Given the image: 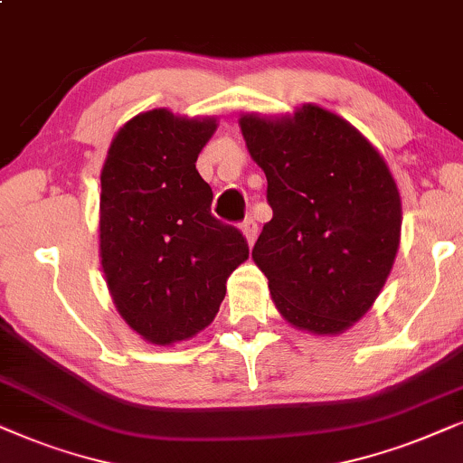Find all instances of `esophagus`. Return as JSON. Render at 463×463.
<instances>
[{
    "label": "esophagus",
    "instance_id": "esophagus-1",
    "mask_svg": "<svg viewBox=\"0 0 463 463\" xmlns=\"http://www.w3.org/2000/svg\"><path fill=\"white\" fill-rule=\"evenodd\" d=\"M241 231H243L245 239H248V243L254 245L256 237H258V224H256V220H254V218H245V220L241 222Z\"/></svg>",
    "mask_w": 463,
    "mask_h": 463
}]
</instances>
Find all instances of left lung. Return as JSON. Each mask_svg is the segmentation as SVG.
Segmentation results:
<instances>
[{"instance_id": "1", "label": "left lung", "mask_w": 463, "mask_h": 463, "mask_svg": "<svg viewBox=\"0 0 463 463\" xmlns=\"http://www.w3.org/2000/svg\"><path fill=\"white\" fill-rule=\"evenodd\" d=\"M239 125L273 209L251 258L289 324L338 335L371 309L392 270L402 226L396 182L364 135L317 106Z\"/></svg>"}]
</instances>
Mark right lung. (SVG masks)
<instances>
[{
  "label": "right lung",
  "mask_w": 463,
  "mask_h": 463,
  "mask_svg": "<svg viewBox=\"0 0 463 463\" xmlns=\"http://www.w3.org/2000/svg\"><path fill=\"white\" fill-rule=\"evenodd\" d=\"M213 118L152 109L116 133L101 171V264L116 309L154 345L194 336L213 322L226 281L250 248L212 213L196 158Z\"/></svg>",
  "instance_id": "1"
}]
</instances>
